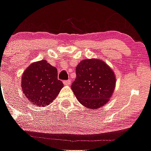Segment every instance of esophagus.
<instances>
[{"instance_id": "obj_1", "label": "esophagus", "mask_w": 151, "mask_h": 151, "mask_svg": "<svg viewBox=\"0 0 151 151\" xmlns=\"http://www.w3.org/2000/svg\"><path fill=\"white\" fill-rule=\"evenodd\" d=\"M63 84L67 85H70L71 84V80H70V79H68V80H64V81H63Z\"/></svg>"}]
</instances>
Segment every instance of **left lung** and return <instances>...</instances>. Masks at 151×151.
<instances>
[{"label": "left lung", "instance_id": "obj_1", "mask_svg": "<svg viewBox=\"0 0 151 151\" xmlns=\"http://www.w3.org/2000/svg\"><path fill=\"white\" fill-rule=\"evenodd\" d=\"M77 78L71 84L74 95L83 106L96 109L109 101L115 85L112 70L98 59H85L76 67Z\"/></svg>", "mask_w": 151, "mask_h": 151}]
</instances>
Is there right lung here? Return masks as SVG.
<instances>
[{"label":"right lung","mask_w":151,"mask_h":151,"mask_svg":"<svg viewBox=\"0 0 151 151\" xmlns=\"http://www.w3.org/2000/svg\"><path fill=\"white\" fill-rule=\"evenodd\" d=\"M63 87V83L58 79L57 68L45 60L30 65L22 77V92L37 106L50 104Z\"/></svg>","instance_id":"right-lung-1"}]
</instances>
